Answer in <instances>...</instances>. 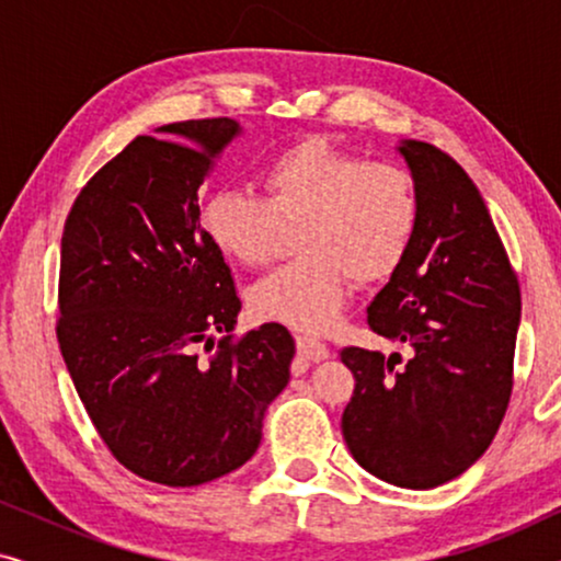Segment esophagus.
<instances>
[{"instance_id": "34e87169", "label": "esophagus", "mask_w": 561, "mask_h": 561, "mask_svg": "<svg viewBox=\"0 0 561 561\" xmlns=\"http://www.w3.org/2000/svg\"><path fill=\"white\" fill-rule=\"evenodd\" d=\"M296 344H298V355L304 359H309V363H321V359L329 357V347L324 342L313 340V336H296Z\"/></svg>"}]
</instances>
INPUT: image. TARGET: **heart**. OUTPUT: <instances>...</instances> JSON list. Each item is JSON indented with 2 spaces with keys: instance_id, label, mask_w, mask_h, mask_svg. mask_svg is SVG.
Listing matches in <instances>:
<instances>
[{
  "instance_id": "obj_1",
  "label": "heart",
  "mask_w": 561,
  "mask_h": 561,
  "mask_svg": "<svg viewBox=\"0 0 561 561\" xmlns=\"http://www.w3.org/2000/svg\"><path fill=\"white\" fill-rule=\"evenodd\" d=\"M263 198L217 188L202 206L211 248L229 263L257 267L294 232V263L250 288L257 319L321 332L340 319L347 278H388L411 248L419 202L409 173L363 163L327 140L280 150L260 171Z\"/></svg>"
}]
</instances>
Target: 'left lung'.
I'll return each mask as SVG.
<instances>
[{"mask_svg": "<svg viewBox=\"0 0 561 561\" xmlns=\"http://www.w3.org/2000/svg\"><path fill=\"white\" fill-rule=\"evenodd\" d=\"M409 165L419 221L411 248L367 306V324L411 350L405 367L344 347L355 393L344 442L367 472L398 488L455 480L485 455L508 409L520 290L485 198L447 152L396 148Z\"/></svg>", "mask_w": 561, "mask_h": 561, "instance_id": "obj_1", "label": "left lung"}]
</instances>
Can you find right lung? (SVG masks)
<instances>
[{
    "label": "right lung",
    "instance_id": "1",
    "mask_svg": "<svg viewBox=\"0 0 561 561\" xmlns=\"http://www.w3.org/2000/svg\"><path fill=\"white\" fill-rule=\"evenodd\" d=\"M140 135L76 198L60 240L58 342L99 436L127 470L191 488L237 470L263 439L290 380L296 342L263 324L240 342L234 280L206 240L198 188L234 119H188Z\"/></svg>",
    "mask_w": 561,
    "mask_h": 561
}]
</instances>
